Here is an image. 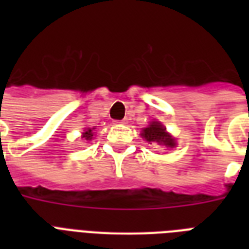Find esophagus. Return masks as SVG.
I'll use <instances>...</instances> for the list:
<instances>
[{"label": "esophagus", "mask_w": 249, "mask_h": 249, "mask_svg": "<svg viewBox=\"0 0 249 249\" xmlns=\"http://www.w3.org/2000/svg\"><path fill=\"white\" fill-rule=\"evenodd\" d=\"M113 123H115V124H126V121L125 120H115Z\"/></svg>", "instance_id": "obj_1"}]
</instances>
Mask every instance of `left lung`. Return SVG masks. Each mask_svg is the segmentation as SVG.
Instances as JSON below:
<instances>
[{"mask_svg": "<svg viewBox=\"0 0 249 249\" xmlns=\"http://www.w3.org/2000/svg\"><path fill=\"white\" fill-rule=\"evenodd\" d=\"M142 136L148 142H158L159 144H165L168 147H174L176 146V142H174L173 138L165 132V128L158 121H154V123L148 125L147 128H144L143 132H142Z\"/></svg>", "mask_w": 249, "mask_h": 249, "instance_id": "left-lung-1", "label": "left lung"}]
</instances>
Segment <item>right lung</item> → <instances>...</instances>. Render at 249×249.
Listing matches in <instances>:
<instances>
[{
  "label": "right lung",
  "mask_w": 249,
  "mask_h": 249,
  "mask_svg": "<svg viewBox=\"0 0 249 249\" xmlns=\"http://www.w3.org/2000/svg\"><path fill=\"white\" fill-rule=\"evenodd\" d=\"M83 138H85L86 141L91 140V138H93V129H90V128L86 129L85 132H84V134H83Z\"/></svg>",
  "instance_id": "1"
}]
</instances>
